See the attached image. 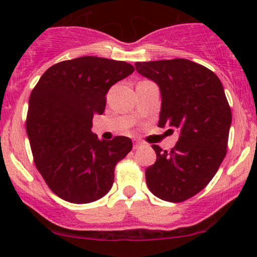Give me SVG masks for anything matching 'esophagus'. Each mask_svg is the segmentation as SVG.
I'll return each instance as SVG.
<instances>
[{
  "label": "esophagus",
  "instance_id": "1",
  "mask_svg": "<svg viewBox=\"0 0 257 257\" xmlns=\"http://www.w3.org/2000/svg\"><path fill=\"white\" fill-rule=\"evenodd\" d=\"M141 146H143V143H141V141H139V140L134 141V149H139V147H141Z\"/></svg>",
  "mask_w": 257,
  "mask_h": 257
}]
</instances>
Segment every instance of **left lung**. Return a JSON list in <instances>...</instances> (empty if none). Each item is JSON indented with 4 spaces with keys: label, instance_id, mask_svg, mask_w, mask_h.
<instances>
[{
    "label": "left lung",
    "instance_id": "1",
    "mask_svg": "<svg viewBox=\"0 0 257 257\" xmlns=\"http://www.w3.org/2000/svg\"><path fill=\"white\" fill-rule=\"evenodd\" d=\"M135 69L161 91L158 126L179 133L172 151L152 146L157 159L146 169V184L158 198L184 202L210 182L226 156L232 113L222 83L187 59L137 63Z\"/></svg>",
    "mask_w": 257,
    "mask_h": 257
}]
</instances>
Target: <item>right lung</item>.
Returning a JSON list of instances; mask_svg holds the SVG:
<instances>
[{
	"label": "right lung",
	"mask_w": 257,
	"mask_h": 257,
	"mask_svg": "<svg viewBox=\"0 0 257 257\" xmlns=\"http://www.w3.org/2000/svg\"><path fill=\"white\" fill-rule=\"evenodd\" d=\"M133 71L125 61L87 55L53 65L32 90L26 133L38 172L61 199L85 204L111 190L114 167L133 144L100 140L91 119L104 113L108 89Z\"/></svg>",
	"instance_id": "right-lung-1"
}]
</instances>
